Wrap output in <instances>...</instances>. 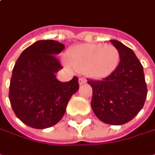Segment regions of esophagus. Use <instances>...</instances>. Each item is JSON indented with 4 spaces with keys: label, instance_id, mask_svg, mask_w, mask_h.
I'll return each mask as SVG.
<instances>
[{
    "label": "esophagus",
    "instance_id": "1",
    "mask_svg": "<svg viewBox=\"0 0 155 155\" xmlns=\"http://www.w3.org/2000/svg\"><path fill=\"white\" fill-rule=\"evenodd\" d=\"M86 82H87V80H86L84 77L79 78V83H80V85L84 84V83H86Z\"/></svg>",
    "mask_w": 155,
    "mask_h": 155
}]
</instances>
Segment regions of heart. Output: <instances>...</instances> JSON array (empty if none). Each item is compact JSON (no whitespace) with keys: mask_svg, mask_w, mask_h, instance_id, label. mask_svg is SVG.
<instances>
[{"mask_svg":"<svg viewBox=\"0 0 155 155\" xmlns=\"http://www.w3.org/2000/svg\"><path fill=\"white\" fill-rule=\"evenodd\" d=\"M66 55L73 67L94 78L108 76L119 63V53L112 45H81L70 49Z\"/></svg>","mask_w":155,"mask_h":155,"instance_id":"obj_1","label":"heart"}]
</instances>
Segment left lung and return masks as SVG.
<instances>
[{
    "label": "left lung",
    "instance_id": "left-lung-1",
    "mask_svg": "<svg viewBox=\"0 0 155 155\" xmlns=\"http://www.w3.org/2000/svg\"><path fill=\"white\" fill-rule=\"evenodd\" d=\"M119 53L116 70L102 81L88 80L92 88L91 108L97 117L109 125L132 120L143 107L147 87L143 65L132 49L110 40Z\"/></svg>",
    "mask_w": 155,
    "mask_h": 155
}]
</instances>
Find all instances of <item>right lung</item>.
<instances>
[{
    "label": "right lung",
    "instance_id": "add662e5",
    "mask_svg": "<svg viewBox=\"0 0 155 155\" xmlns=\"http://www.w3.org/2000/svg\"><path fill=\"white\" fill-rule=\"evenodd\" d=\"M64 48L54 40H39L27 47L16 62L9 98L18 118L30 127L44 129L57 124L79 90L76 76L67 82L55 77L63 68L55 55Z\"/></svg>",
    "mask_w": 155,
    "mask_h": 155
}]
</instances>
